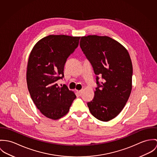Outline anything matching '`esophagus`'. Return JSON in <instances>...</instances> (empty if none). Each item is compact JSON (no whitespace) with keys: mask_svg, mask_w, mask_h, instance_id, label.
Listing matches in <instances>:
<instances>
[{"mask_svg":"<svg viewBox=\"0 0 157 157\" xmlns=\"http://www.w3.org/2000/svg\"><path fill=\"white\" fill-rule=\"evenodd\" d=\"M82 90H79V91H77V93H78V94L79 95H81V94H82Z\"/></svg>","mask_w":157,"mask_h":157,"instance_id":"1","label":"esophagus"}]
</instances>
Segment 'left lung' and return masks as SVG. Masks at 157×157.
Instances as JSON below:
<instances>
[{"label": "left lung", "instance_id": "1", "mask_svg": "<svg viewBox=\"0 0 157 157\" xmlns=\"http://www.w3.org/2000/svg\"><path fill=\"white\" fill-rule=\"evenodd\" d=\"M80 47L96 75L98 87L87 103L91 114L99 121L115 118L126 104L132 90V64L126 48L107 36H82ZM101 76L103 81H98Z\"/></svg>", "mask_w": 157, "mask_h": 157}]
</instances>
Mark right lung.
<instances>
[{"instance_id":"1","label":"right lung","mask_w":157,"mask_h":157,"mask_svg":"<svg viewBox=\"0 0 157 157\" xmlns=\"http://www.w3.org/2000/svg\"><path fill=\"white\" fill-rule=\"evenodd\" d=\"M80 36L50 35L38 41L29 55L26 81L36 108L46 117L57 120L69 112L76 98L56 81L64 78L67 59L78 46Z\"/></svg>"}]
</instances>
